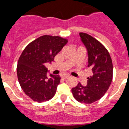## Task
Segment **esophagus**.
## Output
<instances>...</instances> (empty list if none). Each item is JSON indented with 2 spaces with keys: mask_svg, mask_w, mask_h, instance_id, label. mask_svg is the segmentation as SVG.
Listing matches in <instances>:
<instances>
[{
  "mask_svg": "<svg viewBox=\"0 0 129 129\" xmlns=\"http://www.w3.org/2000/svg\"><path fill=\"white\" fill-rule=\"evenodd\" d=\"M69 75H62V76H61V78H63V79H66V78H67L69 77Z\"/></svg>",
  "mask_w": 129,
  "mask_h": 129,
  "instance_id": "obj_1",
  "label": "esophagus"
}]
</instances>
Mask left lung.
Wrapping results in <instances>:
<instances>
[{
    "label": "left lung",
    "mask_w": 129,
    "mask_h": 129,
    "mask_svg": "<svg viewBox=\"0 0 129 129\" xmlns=\"http://www.w3.org/2000/svg\"><path fill=\"white\" fill-rule=\"evenodd\" d=\"M80 36L87 50V66L92 69V75L87 78L86 86L79 82L71 91L78 102L90 104L100 99L109 89L112 80L113 66L109 53L104 45L87 33H80Z\"/></svg>",
    "instance_id": "left-lung-1"
}]
</instances>
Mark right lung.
<instances>
[{"label": "right lung", "mask_w": 129, "mask_h": 129, "mask_svg": "<svg viewBox=\"0 0 129 129\" xmlns=\"http://www.w3.org/2000/svg\"><path fill=\"white\" fill-rule=\"evenodd\" d=\"M67 40L58 36L44 35L29 44L22 53L17 67L20 85L27 96L35 102L51 99L60 83L59 75L50 74L46 63L54 61Z\"/></svg>", "instance_id": "add662e5"}]
</instances>
